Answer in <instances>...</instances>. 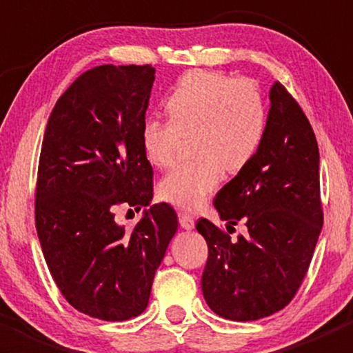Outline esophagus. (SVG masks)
<instances>
[{
    "mask_svg": "<svg viewBox=\"0 0 353 353\" xmlns=\"http://www.w3.org/2000/svg\"><path fill=\"white\" fill-rule=\"evenodd\" d=\"M179 223H181V227H183V229L191 230L194 227V219L190 215V213L179 212Z\"/></svg>",
    "mask_w": 353,
    "mask_h": 353,
    "instance_id": "obj_1",
    "label": "esophagus"
}]
</instances>
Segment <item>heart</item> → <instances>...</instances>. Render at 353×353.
Wrapping results in <instances>:
<instances>
[{"label": "heart", "mask_w": 353, "mask_h": 353, "mask_svg": "<svg viewBox=\"0 0 353 353\" xmlns=\"http://www.w3.org/2000/svg\"><path fill=\"white\" fill-rule=\"evenodd\" d=\"M169 121L141 123L140 143L148 162L169 167L181 137L191 134L194 160L174 167L160 181V196L183 210H198L219 190L227 170H239L258 154L268 114L252 85L212 71L184 74L167 95Z\"/></svg>", "instance_id": "b5f03b06"}]
</instances>
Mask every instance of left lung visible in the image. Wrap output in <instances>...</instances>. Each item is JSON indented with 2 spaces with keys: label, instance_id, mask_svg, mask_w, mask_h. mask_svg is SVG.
I'll list each match as a JSON object with an SVG mask.
<instances>
[{
  "label": "left lung",
  "instance_id": "obj_1",
  "mask_svg": "<svg viewBox=\"0 0 353 353\" xmlns=\"http://www.w3.org/2000/svg\"><path fill=\"white\" fill-rule=\"evenodd\" d=\"M213 205L229 225L243 220L248 234L230 241L210 220H198L208 244L201 276L206 304L232 321H254L285 307L307 273L323 210L314 131L279 81L270 90L258 154L216 193Z\"/></svg>",
  "mask_w": 353,
  "mask_h": 353
}]
</instances>
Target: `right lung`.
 <instances>
[{
	"instance_id": "add662e5",
	"label": "right lung",
	"mask_w": 353,
	"mask_h": 353,
	"mask_svg": "<svg viewBox=\"0 0 353 353\" xmlns=\"http://www.w3.org/2000/svg\"><path fill=\"white\" fill-rule=\"evenodd\" d=\"M155 68L102 65L81 73L56 102L41 148L35 229L65 299L83 314L126 321L141 314L177 230L167 203L133 230L117 205H150L154 170L140 143Z\"/></svg>"
}]
</instances>
